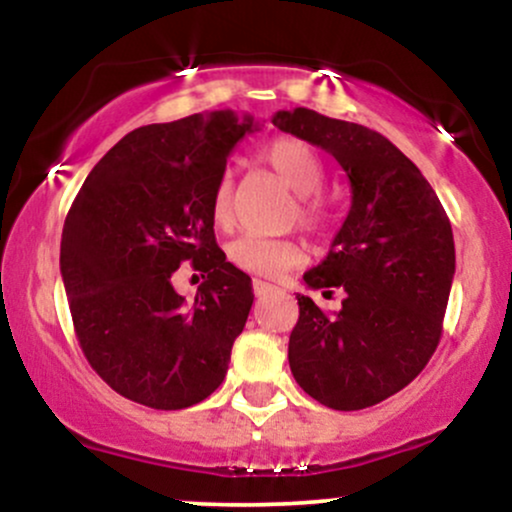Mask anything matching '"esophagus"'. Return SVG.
<instances>
[{
	"mask_svg": "<svg viewBox=\"0 0 512 512\" xmlns=\"http://www.w3.org/2000/svg\"><path fill=\"white\" fill-rule=\"evenodd\" d=\"M252 289H255V296H264V293L274 291L276 286L269 284V281H262V279H255L252 281Z\"/></svg>",
	"mask_w": 512,
	"mask_h": 512,
	"instance_id": "obj_1",
	"label": "esophagus"
}]
</instances>
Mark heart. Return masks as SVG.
<instances>
[{
  "instance_id": "obj_1",
  "label": "heart",
  "mask_w": 512,
  "mask_h": 512,
  "mask_svg": "<svg viewBox=\"0 0 512 512\" xmlns=\"http://www.w3.org/2000/svg\"><path fill=\"white\" fill-rule=\"evenodd\" d=\"M260 161L267 163L298 195V221L315 233L325 231L330 216H327L325 202L315 195L325 178V168L313 146L296 137H279L262 146ZM211 216L219 226H228L233 219L231 170H223L216 180L214 192H211ZM226 257L233 267L248 274L281 276L293 267H301L305 262V248L296 238H264L243 233L228 243Z\"/></svg>"
}]
</instances>
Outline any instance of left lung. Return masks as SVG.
<instances>
[{
    "label": "left lung",
    "mask_w": 512,
    "mask_h": 512,
    "mask_svg": "<svg viewBox=\"0 0 512 512\" xmlns=\"http://www.w3.org/2000/svg\"><path fill=\"white\" fill-rule=\"evenodd\" d=\"M272 122L332 154L351 185L330 255L303 274L325 296L342 289V308L325 313L298 296L291 373L325 407H373L407 387L440 342L455 276L450 219L421 170L375 129L308 108Z\"/></svg>",
    "instance_id": "1"
}]
</instances>
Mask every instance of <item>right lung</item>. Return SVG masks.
I'll return each mask as SVG.
<instances>
[{"mask_svg":"<svg viewBox=\"0 0 512 512\" xmlns=\"http://www.w3.org/2000/svg\"><path fill=\"white\" fill-rule=\"evenodd\" d=\"M257 127L233 110L139 127L81 185L62 231V281L81 351L117 395L185 409L226 378L255 296L216 245L211 192ZM185 259L208 274L190 304L169 281Z\"/></svg>","mask_w":512,"mask_h":512,"instance_id":"obj_1","label":"right lung"}]
</instances>
